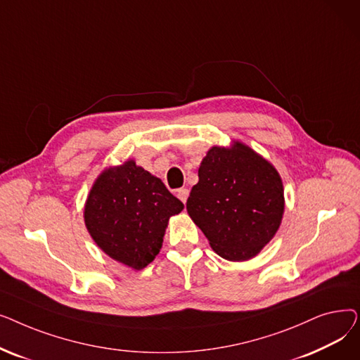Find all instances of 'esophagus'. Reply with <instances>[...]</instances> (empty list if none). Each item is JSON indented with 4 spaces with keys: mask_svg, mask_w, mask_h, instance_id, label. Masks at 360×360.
<instances>
[{
    "mask_svg": "<svg viewBox=\"0 0 360 360\" xmlns=\"http://www.w3.org/2000/svg\"><path fill=\"white\" fill-rule=\"evenodd\" d=\"M178 198L185 204L186 200H188V195H190V190H186V188H181V190H178Z\"/></svg>",
    "mask_w": 360,
    "mask_h": 360,
    "instance_id": "esophagus-1",
    "label": "esophagus"
}]
</instances>
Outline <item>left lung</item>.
<instances>
[{"instance_id":"1","label":"left lung","mask_w":360,"mask_h":360,"mask_svg":"<svg viewBox=\"0 0 360 360\" xmlns=\"http://www.w3.org/2000/svg\"><path fill=\"white\" fill-rule=\"evenodd\" d=\"M186 212L216 254L229 261H248L280 228L285 213L280 174L242 141L213 146L201 160Z\"/></svg>"}]
</instances>
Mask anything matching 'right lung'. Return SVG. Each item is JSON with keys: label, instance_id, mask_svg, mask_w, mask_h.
I'll return each instance as SVG.
<instances>
[{"label": "right lung", "instance_id": "right-lung-1", "mask_svg": "<svg viewBox=\"0 0 360 360\" xmlns=\"http://www.w3.org/2000/svg\"><path fill=\"white\" fill-rule=\"evenodd\" d=\"M182 210L158 176L128 159L106 167L93 182L84 224L108 257L143 270L159 254L169 219Z\"/></svg>", "mask_w": 360, "mask_h": 360}]
</instances>
